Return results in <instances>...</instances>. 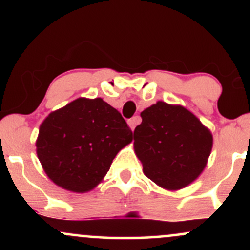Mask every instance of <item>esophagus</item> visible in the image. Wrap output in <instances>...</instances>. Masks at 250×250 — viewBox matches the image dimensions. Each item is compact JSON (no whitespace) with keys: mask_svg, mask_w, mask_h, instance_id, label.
Segmentation results:
<instances>
[{"mask_svg":"<svg viewBox=\"0 0 250 250\" xmlns=\"http://www.w3.org/2000/svg\"><path fill=\"white\" fill-rule=\"evenodd\" d=\"M139 122H140V117L139 116H135V117H133V119L129 120L128 123H129V127H130L131 130H134L135 127H136V125Z\"/></svg>","mask_w":250,"mask_h":250,"instance_id":"esophagus-1","label":"esophagus"}]
</instances>
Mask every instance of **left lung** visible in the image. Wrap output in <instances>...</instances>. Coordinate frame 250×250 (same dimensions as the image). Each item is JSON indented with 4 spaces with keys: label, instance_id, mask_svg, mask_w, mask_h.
<instances>
[{
    "label": "left lung",
    "instance_id": "left-lung-1",
    "mask_svg": "<svg viewBox=\"0 0 250 250\" xmlns=\"http://www.w3.org/2000/svg\"><path fill=\"white\" fill-rule=\"evenodd\" d=\"M141 117L134 148L146 176L166 189L193 182L210 155V131L186 108L161 101L145 109Z\"/></svg>",
    "mask_w": 250,
    "mask_h": 250
}]
</instances>
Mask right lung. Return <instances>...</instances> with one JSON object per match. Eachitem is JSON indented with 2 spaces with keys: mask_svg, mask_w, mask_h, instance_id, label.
<instances>
[{
  "mask_svg": "<svg viewBox=\"0 0 250 250\" xmlns=\"http://www.w3.org/2000/svg\"><path fill=\"white\" fill-rule=\"evenodd\" d=\"M131 140L133 131L115 108L102 99H77L43 121L37 156L54 183L84 193L96 187Z\"/></svg>",
  "mask_w": 250,
  "mask_h": 250,
  "instance_id": "obj_1",
  "label": "right lung"
}]
</instances>
